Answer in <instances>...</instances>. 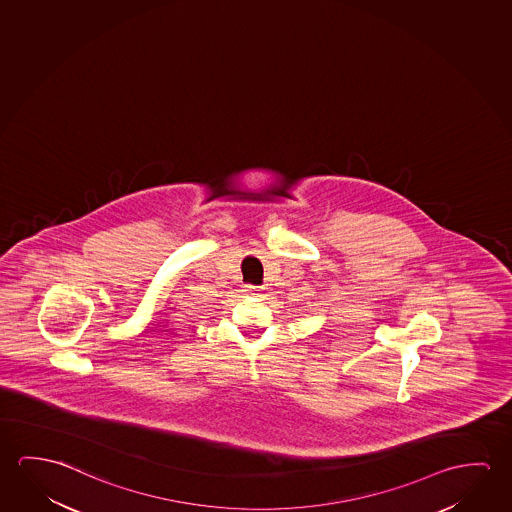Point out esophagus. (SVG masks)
I'll list each match as a JSON object with an SVG mask.
<instances>
[{
  "mask_svg": "<svg viewBox=\"0 0 512 512\" xmlns=\"http://www.w3.org/2000/svg\"><path fill=\"white\" fill-rule=\"evenodd\" d=\"M244 292L252 293V295H258V292H260V290H258V286H252V284H247V286H245Z\"/></svg>",
  "mask_w": 512,
  "mask_h": 512,
  "instance_id": "1",
  "label": "esophagus"
}]
</instances>
